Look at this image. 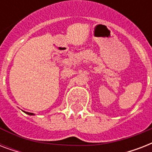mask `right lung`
I'll return each mask as SVG.
<instances>
[{
    "instance_id": "add662e5",
    "label": "right lung",
    "mask_w": 152,
    "mask_h": 152,
    "mask_svg": "<svg viewBox=\"0 0 152 152\" xmlns=\"http://www.w3.org/2000/svg\"><path fill=\"white\" fill-rule=\"evenodd\" d=\"M26 113H27V114H29V115H34V113H29V112H27Z\"/></svg>"
}]
</instances>
